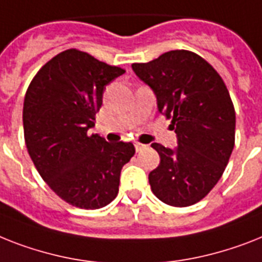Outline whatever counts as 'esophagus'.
I'll return each mask as SVG.
<instances>
[{
  "label": "esophagus",
  "mask_w": 262,
  "mask_h": 262,
  "mask_svg": "<svg viewBox=\"0 0 262 262\" xmlns=\"http://www.w3.org/2000/svg\"><path fill=\"white\" fill-rule=\"evenodd\" d=\"M135 146H136V150H137V152H140V150L145 149L146 148L145 144H141V142H135Z\"/></svg>",
  "instance_id": "esophagus-1"
}]
</instances>
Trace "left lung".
I'll list each match as a JSON object with an SVG mask.
<instances>
[{
	"label": "left lung",
	"mask_w": 262,
	"mask_h": 262,
	"mask_svg": "<svg viewBox=\"0 0 262 262\" xmlns=\"http://www.w3.org/2000/svg\"><path fill=\"white\" fill-rule=\"evenodd\" d=\"M132 69L152 89L178 137L175 149L152 144L160 156L149 173L152 192L173 207L195 205L221 179L234 148L235 112L226 84L210 63L186 50Z\"/></svg>",
	"instance_id": "1"
}]
</instances>
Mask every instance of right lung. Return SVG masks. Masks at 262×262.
I'll return each mask as SVG.
<instances>
[{
  "label": "right lung",
  "instance_id": "1",
  "mask_svg": "<svg viewBox=\"0 0 262 262\" xmlns=\"http://www.w3.org/2000/svg\"><path fill=\"white\" fill-rule=\"evenodd\" d=\"M125 72L79 50L42 66L23 109L25 144L36 169L57 196L84 210L107 206L118 193L121 169L136 149L87 130L95 125L106 86Z\"/></svg>",
  "mask_w": 262,
  "mask_h": 262
}]
</instances>
